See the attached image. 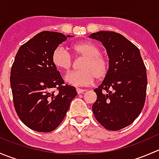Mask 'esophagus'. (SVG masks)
I'll return each instance as SVG.
<instances>
[{
    "label": "esophagus",
    "instance_id": "1",
    "mask_svg": "<svg viewBox=\"0 0 159 159\" xmlns=\"http://www.w3.org/2000/svg\"><path fill=\"white\" fill-rule=\"evenodd\" d=\"M85 91H86V90L78 89V88H77V89H76V91H77V93H78V94H82V93H84Z\"/></svg>",
    "mask_w": 159,
    "mask_h": 159
}]
</instances>
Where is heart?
<instances>
[{
	"instance_id": "b5f03b06",
	"label": "heart",
	"mask_w": 159,
	"mask_h": 159,
	"mask_svg": "<svg viewBox=\"0 0 159 159\" xmlns=\"http://www.w3.org/2000/svg\"><path fill=\"white\" fill-rule=\"evenodd\" d=\"M71 51L76 56L84 57L81 62V70H75L65 75V81L70 85H89L94 82L95 78L102 80L105 78L109 70L108 59L101 54L98 46L90 41L75 44ZM51 60L57 68L68 70L72 65V58L69 53L64 48L57 47L53 51Z\"/></svg>"
}]
</instances>
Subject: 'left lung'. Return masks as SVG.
Wrapping results in <instances>:
<instances>
[{"mask_svg":"<svg viewBox=\"0 0 159 159\" xmlns=\"http://www.w3.org/2000/svg\"><path fill=\"white\" fill-rule=\"evenodd\" d=\"M89 38L101 41L109 58L108 75L94 91L97 100L92 111L108 130L127 127L138 118L145 105L147 74L140 51L120 34L101 30Z\"/></svg>","mask_w":159,"mask_h":159,"instance_id":"obj_1","label":"left lung"}]
</instances>
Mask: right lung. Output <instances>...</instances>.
<instances>
[{"label":"right lung","instance_id":"obj_1","mask_svg":"<svg viewBox=\"0 0 159 159\" xmlns=\"http://www.w3.org/2000/svg\"><path fill=\"white\" fill-rule=\"evenodd\" d=\"M71 35L43 31L20 46L11 71L16 112L24 124L39 132L54 131L65 117L75 88L64 84L51 60L53 51ZM59 92L52 91L55 88Z\"/></svg>","mask_w":159,"mask_h":159}]
</instances>
